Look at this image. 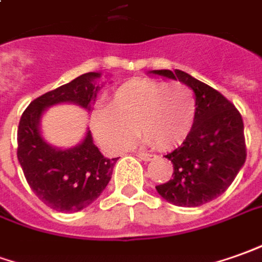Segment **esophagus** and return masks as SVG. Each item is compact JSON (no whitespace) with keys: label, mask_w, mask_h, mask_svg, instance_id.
Listing matches in <instances>:
<instances>
[{"label":"esophagus","mask_w":262,"mask_h":262,"mask_svg":"<svg viewBox=\"0 0 262 262\" xmlns=\"http://www.w3.org/2000/svg\"><path fill=\"white\" fill-rule=\"evenodd\" d=\"M137 157L142 160V161H151L154 158V154H147V152H137Z\"/></svg>","instance_id":"34e87169"}]
</instances>
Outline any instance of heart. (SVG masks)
I'll return each instance as SVG.
<instances>
[{
    "instance_id": "1",
    "label": "heart",
    "mask_w": 262,
    "mask_h": 262,
    "mask_svg": "<svg viewBox=\"0 0 262 262\" xmlns=\"http://www.w3.org/2000/svg\"><path fill=\"white\" fill-rule=\"evenodd\" d=\"M195 115V97L185 84L135 78L114 90L108 107L94 111L91 131L111 152L129 148L137 127L145 142L169 149L187 140Z\"/></svg>"
}]
</instances>
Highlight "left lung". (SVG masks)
Segmentation results:
<instances>
[{
	"instance_id": "1",
	"label": "left lung",
	"mask_w": 262,
	"mask_h": 262,
	"mask_svg": "<svg viewBox=\"0 0 262 262\" xmlns=\"http://www.w3.org/2000/svg\"><path fill=\"white\" fill-rule=\"evenodd\" d=\"M154 75L178 79L195 94L196 115L187 140L165 155L174 165L172 178L155 188L178 207H200L227 191L243 168L247 148L243 117L234 104L212 86L176 70Z\"/></svg>"
}]
</instances>
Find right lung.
I'll list each match as a JSON object with an SVG mask.
<instances>
[{
	"mask_svg": "<svg viewBox=\"0 0 262 262\" xmlns=\"http://www.w3.org/2000/svg\"><path fill=\"white\" fill-rule=\"evenodd\" d=\"M100 73H86L38 97L27 107L18 125L17 157L27 183L50 208L77 212L93 204L111 180L118 158L108 160L94 144L91 131L73 148L59 149L45 141L39 121L47 108L73 102L90 110L100 85Z\"/></svg>",
	"mask_w": 262,
	"mask_h": 262,
	"instance_id": "1",
	"label": "right lung"
}]
</instances>
